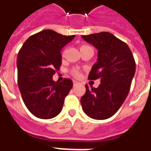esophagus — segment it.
<instances>
[{"label":"esophagus","instance_id":"1","mask_svg":"<svg viewBox=\"0 0 151 151\" xmlns=\"http://www.w3.org/2000/svg\"><path fill=\"white\" fill-rule=\"evenodd\" d=\"M73 86H76V85H77V84H79V82L77 81H73Z\"/></svg>","mask_w":151,"mask_h":151}]
</instances>
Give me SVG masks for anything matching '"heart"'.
I'll list each match as a JSON object with an SVG mask.
<instances>
[{
  "instance_id": "1",
  "label": "heart",
  "mask_w": 151,
  "mask_h": 151,
  "mask_svg": "<svg viewBox=\"0 0 151 151\" xmlns=\"http://www.w3.org/2000/svg\"><path fill=\"white\" fill-rule=\"evenodd\" d=\"M85 46H82L81 47H85ZM72 73H73V75L75 76V77H77V78H78V77H80V75H81V73H80V71H79V70H77V69L73 70Z\"/></svg>"
}]
</instances>
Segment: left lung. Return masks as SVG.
<instances>
[{"mask_svg":"<svg viewBox=\"0 0 151 151\" xmlns=\"http://www.w3.org/2000/svg\"><path fill=\"white\" fill-rule=\"evenodd\" d=\"M81 37L98 50L97 62L88 79L101 80L97 88L85 85L86 92L81 99L82 109L90 118L106 119L127 99L135 74V60L128 45L111 33L102 32Z\"/></svg>","mask_w":151,"mask_h":151,"instance_id":"8db88e82","label":"left lung"}]
</instances>
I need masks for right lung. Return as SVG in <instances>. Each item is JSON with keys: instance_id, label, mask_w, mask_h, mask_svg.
I'll use <instances>...</instances> for the list:
<instances>
[{"instance_id": "add662e5", "label": "right lung", "mask_w": 151, "mask_h": 151, "mask_svg": "<svg viewBox=\"0 0 151 151\" xmlns=\"http://www.w3.org/2000/svg\"><path fill=\"white\" fill-rule=\"evenodd\" d=\"M74 37L46 29L31 35L19 50L18 88L25 106L37 118H54L63 109L73 82L69 78L55 82L52 75L62 64L61 50Z\"/></svg>"}]
</instances>
